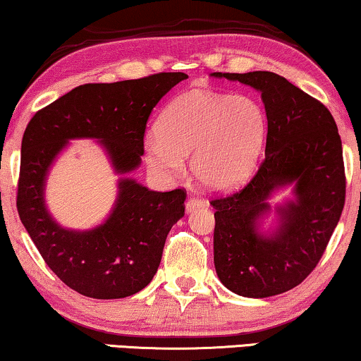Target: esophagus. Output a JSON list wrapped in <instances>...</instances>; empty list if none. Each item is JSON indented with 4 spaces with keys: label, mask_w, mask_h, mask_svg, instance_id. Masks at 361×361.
I'll use <instances>...</instances> for the list:
<instances>
[{
    "label": "esophagus",
    "mask_w": 361,
    "mask_h": 361,
    "mask_svg": "<svg viewBox=\"0 0 361 361\" xmlns=\"http://www.w3.org/2000/svg\"><path fill=\"white\" fill-rule=\"evenodd\" d=\"M204 205H205L204 199H200V197H197V195H190V199L185 202V210L192 212V210L199 209V207H204Z\"/></svg>",
    "instance_id": "1"
}]
</instances>
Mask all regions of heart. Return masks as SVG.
Instances as JSON below:
<instances>
[{
    "instance_id": "b5f03b06",
    "label": "heart",
    "mask_w": 361,
    "mask_h": 361,
    "mask_svg": "<svg viewBox=\"0 0 361 361\" xmlns=\"http://www.w3.org/2000/svg\"><path fill=\"white\" fill-rule=\"evenodd\" d=\"M146 162L157 176L176 177L192 154L194 177L210 190L240 185L258 161L266 136L264 110L255 98L212 90L177 97L157 118Z\"/></svg>"
}]
</instances>
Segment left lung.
I'll list each match as a JSON object with an SVG mask.
<instances>
[{
	"instance_id": "obj_1",
	"label": "left lung",
	"mask_w": 361,
	"mask_h": 361,
	"mask_svg": "<svg viewBox=\"0 0 361 361\" xmlns=\"http://www.w3.org/2000/svg\"><path fill=\"white\" fill-rule=\"evenodd\" d=\"M261 92L268 135L264 157L241 187L212 199L214 261L226 289L245 298H269L295 288L319 264L345 205L342 140L332 113L274 72L212 73ZM295 184L296 200L281 207L271 237L257 231L279 186Z\"/></svg>"
}]
</instances>
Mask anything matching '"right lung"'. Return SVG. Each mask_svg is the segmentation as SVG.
<instances>
[{
  "label": "right lung",
  "mask_w": 361,
  "mask_h": 361,
  "mask_svg": "<svg viewBox=\"0 0 361 361\" xmlns=\"http://www.w3.org/2000/svg\"><path fill=\"white\" fill-rule=\"evenodd\" d=\"M185 78L182 72H161L136 80L85 83L44 106L27 123L16 195L19 219L52 273L78 294L121 299L145 289L159 268L167 233L184 216L187 192H154L121 179L105 224L72 231L59 226L46 210L49 167L68 140L95 137L116 172L136 169L152 108Z\"/></svg>",
  "instance_id": "add662e5"
}]
</instances>
